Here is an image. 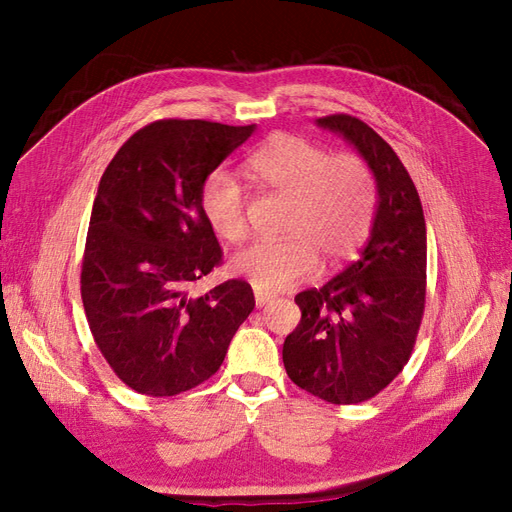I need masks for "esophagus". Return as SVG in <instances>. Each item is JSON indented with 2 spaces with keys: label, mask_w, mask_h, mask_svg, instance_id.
<instances>
[{
  "label": "esophagus",
  "mask_w": 512,
  "mask_h": 512,
  "mask_svg": "<svg viewBox=\"0 0 512 512\" xmlns=\"http://www.w3.org/2000/svg\"><path fill=\"white\" fill-rule=\"evenodd\" d=\"M254 299H256V305H258V307H265L273 297H271V294H267V292L256 290V292H254Z\"/></svg>",
  "instance_id": "34e87169"
}]
</instances>
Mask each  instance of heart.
Returning a JSON list of instances; mask_svg holds the SVG:
<instances>
[{
    "mask_svg": "<svg viewBox=\"0 0 512 512\" xmlns=\"http://www.w3.org/2000/svg\"><path fill=\"white\" fill-rule=\"evenodd\" d=\"M247 175L288 196L282 230L288 237L254 241L230 260L232 273L260 292H280L324 265L350 258L374 222L378 185L365 158L329 151L303 136L277 132L245 160ZM200 211L215 237L239 243L247 235V198L228 170L215 168L200 185Z\"/></svg>",
    "mask_w": 512,
    "mask_h": 512,
    "instance_id": "obj_1",
    "label": "heart"
}]
</instances>
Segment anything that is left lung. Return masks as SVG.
Here are the masks:
<instances>
[{"label": "left lung", "instance_id": "8db88e82", "mask_svg": "<svg viewBox=\"0 0 512 512\" xmlns=\"http://www.w3.org/2000/svg\"><path fill=\"white\" fill-rule=\"evenodd\" d=\"M374 170L378 207L361 256L322 288L294 297L301 322L284 342L288 378L329 404H361L404 369L425 312L423 205L393 147L352 115L316 119Z\"/></svg>", "mask_w": 512, "mask_h": 512}]
</instances>
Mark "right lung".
<instances>
[{
    "mask_svg": "<svg viewBox=\"0 0 512 512\" xmlns=\"http://www.w3.org/2000/svg\"><path fill=\"white\" fill-rule=\"evenodd\" d=\"M252 132L254 126L160 119L134 132L104 170L81 297L98 350L136 393L170 397L209 380L256 305L243 280L198 299L188 294L222 262L200 211V185Z\"/></svg>",
    "mask_w": 512,
    "mask_h": 512,
    "instance_id": "obj_1",
    "label": "right lung"
}]
</instances>
